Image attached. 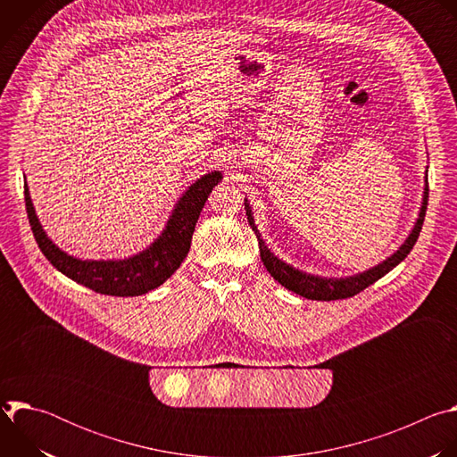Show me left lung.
I'll list each match as a JSON object with an SVG mask.
<instances>
[{"label": "left lung", "mask_w": 457, "mask_h": 457, "mask_svg": "<svg viewBox=\"0 0 457 457\" xmlns=\"http://www.w3.org/2000/svg\"><path fill=\"white\" fill-rule=\"evenodd\" d=\"M423 201H421V208L418 213V219L414 222V228L411 229L409 237L403 240V244L390 254L385 260H381L379 264L360 271L356 275H349V277H320V275H311L305 271H300L296 268H293L291 264L284 262L282 258H278L275 253H271V249L264 244L262 235H260L254 219H253V212L249 206V201L244 199V206H245V215H247V222L253 228L256 238H258V249H260V258L266 266V270L270 271V275L286 289L307 298V300H342V298H349L358 295L360 291H363L365 287H369L370 284H374L376 280H379L381 277H385L388 271H393L400 262L407 258V254L412 251L423 220H425V213H427V203H428V184H427V177H425V187H423Z\"/></svg>", "instance_id": "1"}]
</instances>
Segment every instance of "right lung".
I'll list each match as a JSON object with an SVG mask.
<instances>
[{"label":"right lung","instance_id":"obj_1","mask_svg":"<svg viewBox=\"0 0 457 457\" xmlns=\"http://www.w3.org/2000/svg\"><path fill=\"white\" fill-rule=\"evenodd\" d=\"M222 180L219 170L204 173L180 195L161 235L143 251L126 258H78L62 251L43 229L25 184V204L32 233L48 262L71 280L110 296H139L162 286L184 262L191 245L195 224L210 197Z\"/></svg>","mask_w":457,"mask_h":457}]
</instances>
